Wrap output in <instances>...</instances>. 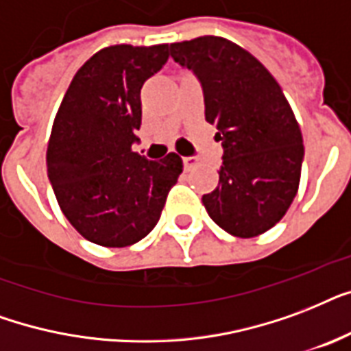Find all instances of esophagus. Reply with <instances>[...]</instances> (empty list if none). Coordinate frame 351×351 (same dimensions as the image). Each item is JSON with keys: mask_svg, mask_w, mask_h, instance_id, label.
Here are the masks:
<instances>
[{"mask_svg": "<svg viewBox=\"0 0 351 351\" xmlns=\"http://www.w3.org/2000/svg\"><path fill=\"white\" fill-rule=\"evenodd\" d=\"M197 165H199V159H197V157H195V156L184 157V159H183L184 170H192V168H195V167H197Z\"/></svg>", "mask_w": 351, "mask_h": 351, "instance_id": "esophagus-1", "label": "esophagus"}]
</instances>
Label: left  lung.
Listing matches in <instances>:
<instances>
[{"label": "left lung", "mask_w": 351, "mask_h": 351, "mask_svg": "<svg viewBox=\"0 0 351 351\" xmlns=\"http://www.w3.org/2000/svg\"><path fill=\"white\" fill-rule=\"evenodd\" d=\"M170 56L201 82L205 119L223 146L206 213L232 236L262 234L284 218L300 183L304 145L291 106L262 62L227 38L170 43Z\"/></svg>", "instance_id": "obj_1"}]
</instances>
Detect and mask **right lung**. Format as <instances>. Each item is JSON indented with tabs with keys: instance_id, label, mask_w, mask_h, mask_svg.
<instances>
[{
	"instance_id": "obj_1",
	"label": "right lung",
	"mask_w": 351,
	"mask_h": 351,
	"mask_svg": "<svg viewBox=\"0 0 351 351\" xmlns=\"http://www.w3.org/2000/svg\"><path fill=\"white\" fill-rule=\"evenodd\" d=\"M168 60V45H111L80 67L54 117L47 173L69 223L102 247H128L157 225L183 172L168 154L150 161L133 152L141 128V88Z\"/></svg>"
}]
</instances>
